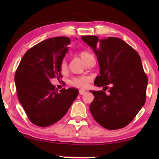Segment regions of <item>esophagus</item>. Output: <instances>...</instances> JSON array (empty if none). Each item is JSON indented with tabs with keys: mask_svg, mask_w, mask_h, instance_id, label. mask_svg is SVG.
<instances>
[{
	"mask_svg": "<svg viewBox=\"0 0 159 159\" xmlns=\"http://www.w3.org/2000/svg\"><path fill=\"white\" fill-rule=\"evenodd\" d=\"M86 93V90H79V94L80 95H84Z\"/></svg>",
	"mask_w": 159,
	"mask_h": 159,
	"instance_id": "esophagus-1",
	"label": "esophagus"
}]
</instances>
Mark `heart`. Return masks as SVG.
<instances>
[{"label":"heart","instance_id":"b5f03b06","mask_svg":"<svg viewBox=\"0 0 159 159\" xmlns=\"http://www.w3.org/2000/svg\"><path fill=\"white\" fill-rule=\"evenodd\" d=\"M90 53L87 52H81L79 53V56L82 60V61H84L86 58L90 55ZM66 69V63L65 61H63L61 63V70L62 72H64ZM91 78L88 75H81V76H77V77L72 78L70 80V84L72 86L78 87V88H84L86 87L89 84L90 82Z\"/></svg>","mask_w":159,"mask_h":159}]
</instances>
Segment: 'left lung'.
Masks as SVG:
<instances>
[{"label": "left lung", "instance_id": "8db88e82", "mask_svg": "<svg viewBox=\"0 0 159 159\" xmlns=\"http://www.w3.org/2000/svg\"><path fill=\"white\" fill-rule=\"evenodd\" d=\"M81 39L97 57L100 75L95 85H111L108 94L103 90L90 91L94 96L90 113L99 125L109 130L126 126L146 102L148 79L139 54L119 38L84 36Z\"/></svg>", "mask_w": 159, "mask_h": 159}]
</instances>
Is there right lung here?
I'll use <instances>...</instances> for the list:
<instances>
[{
	"instance_id": "add662e5",
	"label": "right lung",
	"mask_w": 159,
	"mask_h": 159,
	"mask_svg": "<svg viewBox=\"0 0 159 159\" xmlns=\"http://www.w3.org/2000/svg\"><path fill=\"white\" fill-rule=\"evenodd\" d=\"M70 39H45L24 54L15 75L18 98L30 121L40 127L57 123L66 114L78 95L75 88L57 91L50 79L63 78L61 63Z\"/></svg>"
}]
</instances>
